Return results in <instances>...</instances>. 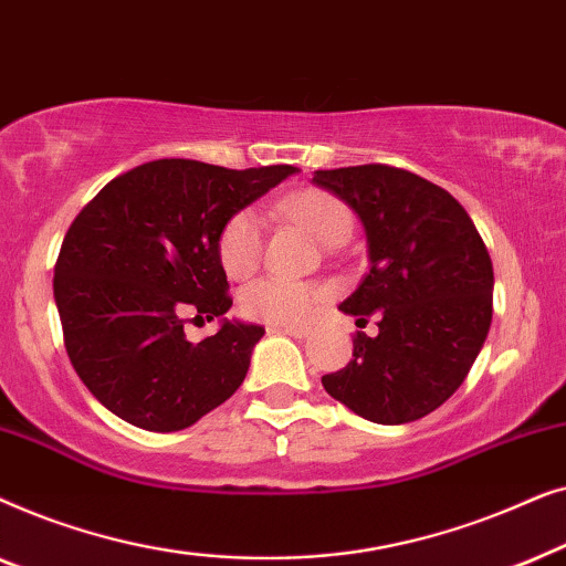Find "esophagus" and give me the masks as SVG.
Masks as SVG:
<instances>
[{
  "instance_id": "1",
  "label": "esophagus",
  "mask_w": 566,
  "mask_h": 566,
  "mask_svg": "<svg viewBox=\"0 0 566 566\" xmlns=\"http://www.w3.org/2000/svg\"><path fill=\"white\" fill-rule=\"evenodd\" d=\"M270 335H289V337H306L308 329L306 327H281V324H273V327H268Z\"/></svg>"
}]
</instances>
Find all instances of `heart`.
I'll use <instances>...</instances> for the list:
<instances>
[{"mask_svg":"<svg viewBox=\"0 0 566 566\" xmlns=\"http://www.w3.org/2000/svg\"><path fill=\"white\" fill-rule=\"evenodd\" d=\"M283 216L304 227L316 242L343 244L353 231V213L343 200L324 190H298L281 203ZM262 258V223L252 208H242L223 223L219 234V260L223 273L234 281L250 277ZM329 291L319 283H296L285 277H260L242 291V312L250 319L281 327L308 324L319 314Z\"/></svg>","mask_w":566,"mask_h":566,"instance_id":"obj_1","label":"heart"}]
</instances>
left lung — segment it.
<instances>
[{"label":"left lung","instance_id":"8db88e82","mask_svg":"<svg viewBox=\"0 0 566 566\" xmlns=\"http://www.w3.org/2000/svg\"><path fill=\"white\" fill-rule=\"evenodd\" d=\"M314 182L360 216L368 273L339 308L378 335L322 376L329 397L378 424L430 415L463 384L492 322L494 273L474 221L451 192L389 165L316 169Z\"/></svg>","mask_w":566,"mask_h":566}]
</instances>
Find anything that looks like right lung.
<instances>
[{"label": "right lung", "mask_w": 566, "mask_h": 566, "mask_svg": "<svg viewBox=\"0 0 566 566\" xmlns=\"http://www.w3.org/2000/svg\"><path fill=\"white\" fill-rule=\"evenodd\" d=\"M293 172L157 159L82 208L53 268V298L69 360L99 405L136 428L175 432L242 386L265 329L223 319L190 343L182 314L211 322L229 312L223 223Z\"/></svg>", "instance_id": "add662e5"}]
</instances>
